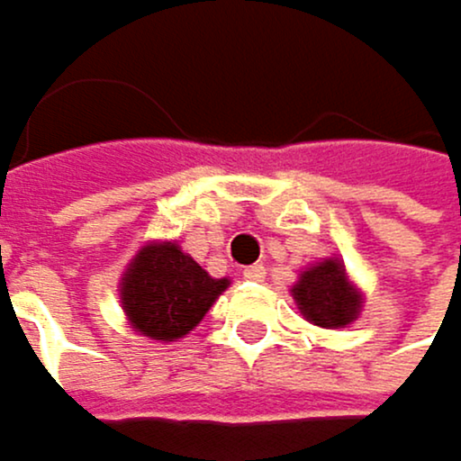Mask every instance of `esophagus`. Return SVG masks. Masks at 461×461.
<instances>
[{
    "label": "esophagus",
    "mask_w": 461,
    "mask_h": 461,
    "mask_svg": "<svg viewBox=\"0 0 461 461\" xmlns=\"http://www.w3.org/2000/svg\"><path fill=\"white\" fill-rule=\"evenodd\" d=\"M243 280H249V283H263L266 280V266H249V268H243Z\"/></svg>",
    "instance_id": "esophagus-1"
}]
</instances>
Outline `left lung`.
Listing matches in <instances>:
<instances>
[{"mask_svg":"<svg viewBox=\"0 0 461 461\" xmlns=\"http://www.w3.org/2000/svg\"><path fill=\"white\" fill-rule=\"evenodd\" d=\"M291 296L299 313L324 330L349 327L361 319L364 311V291L347 274L339 258H324L299 271V280L291 285Z\"/></svg>","mask_w":461,"mask_h":461,"instance_id":"obj_1","label":"left lung"}]
</instances>
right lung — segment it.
<instances>
[{
  "mask_svg": "<svg viewBox=\"0 0 461 461\" xmlns=\"http://www.w3.org/2000/svg\"><path fill=\"white\" fill-rule=\"evenodd\" d=\"M226 288L229 276H210L176 240H150L125 266L117 291L128 324L167 344L195 330Z\"/></svg>",
  "mask_w": 461,
  "mask_h": 461,
  "instance_id": "1",
  "label": "right lung"
}]
</instances>
